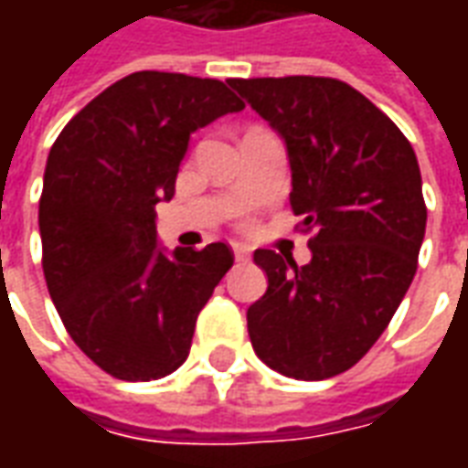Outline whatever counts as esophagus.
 <instances>
[{
    "mask_svg": "<svg viewBox=\"0 0 468 468\" xmlns=\"http://www.w3.org/2000/svg\"><path fill=\"white\" fill-rule=\"evenodd\" d=\"M233 253H235V261L240 263V261H248V255H250V250H248V245L235 243L233 245Z\"/></svg>",
    "mask_w": 468,
    "mask_h": 468,
    "instance_id": "1",
    "label": "esophagus"
}]
</instances>
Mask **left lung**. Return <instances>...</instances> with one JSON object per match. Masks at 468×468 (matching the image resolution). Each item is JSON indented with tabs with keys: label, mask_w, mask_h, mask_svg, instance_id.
<instances>
[{
	"label": "left lung",
	"mask_w": 468,
	"mask_h": 468,
	"mask_svg": "<svg viewBox=\"0 0 468 468\" xmlns=\"http://www.w3.org/2000/svg\"><path fill=\"white\" fill-rule=\"evenodd\" d=\"M288 147L291 207L311 263L255 250L268 291L248 334L273 371L324 381L361 361L391 324L419 265L426 203L406 134L334 77L228 80Z\"/></svg>",
	"instance_id": "8db88e82"
}]
</instances>
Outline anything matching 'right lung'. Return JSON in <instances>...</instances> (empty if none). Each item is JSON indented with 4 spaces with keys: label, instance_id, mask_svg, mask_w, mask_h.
<instances>
[{
    "label": "right lung",
    "instance_id": "right-lung-1",
    "mask_svg": "<svg viewBox=\"0 0 468 468\" xmlns=\"http://www.w3.org/2000/svg\"><path fill=\"white\" fill-rule=\"evenodd\" d=\"M243 102L220 80L134 72L77 112L49 150L42 268L67 334L120 381L180 368L230 265L228 243L163 253L154 205L175 195L190 133Z\"/></svg>",
    "mask_w": 468,
    "mask_h": 468
}]
</instances>
